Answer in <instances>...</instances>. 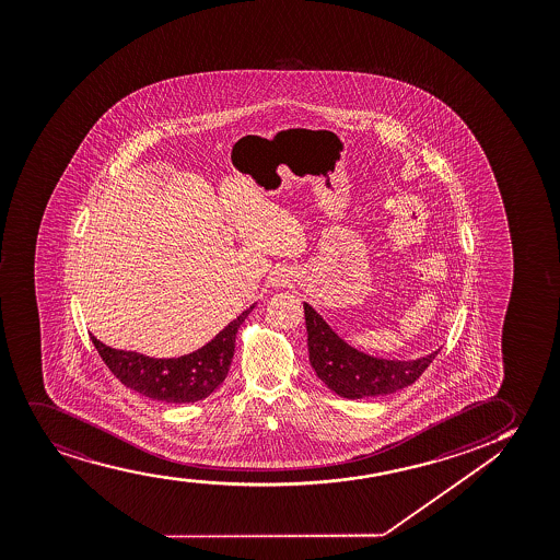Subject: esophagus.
<instances>
[{
	"mask_svg": "<svg viewBox=\"0 0 560 560\" xmlns=\"http://www.w3.org/2000/svg\"><path fill=\"white\" fill-rule=\"evenodd\" d=\"M289 271L279 270L276 271V276H273V281H271V283H273V287H277V289H281V287H287V284H289Z\"/></svg>",
	"mask_w": 560,
	"mask_h": 560,
	"instance_id": "obj_1",
	"label": "esophagus"
}]
</instances>
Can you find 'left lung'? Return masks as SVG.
<instances>
[{
    "label": "left lung",
    "instance_id": "1",
    "mask_svg": "<svg viewBox=\"0 0 560 560\" xmlns=\"http://www.w3.org/2000/svg\"><path fill=\"white\" fill-rule=\"evenodd\" d=\"M304 311L311 368L341 398L387 396L409 387L440 352L415 360L380 359L349 346L310 304H304Z\"/></svg>",
    "mask_w": 560,
    "mask_h": 560
}]
</instances>
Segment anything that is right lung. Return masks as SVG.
<instances>
[{"label":"right lung","mask_w":560,"mask_h":560,"mask_svg":"<svg viewBox=\"0 0 560 560\" xmlns=\"http://www.w3.org/2000/svg\"><path fill=\"white\" fill-rule=\"evenodd\" d=\"M253 310L255 304L224 326L209 343L175 359H154L139 352L118 351L92 334L91 338L107 368L126 387L151 400L190 404L208 398L226 380L234 359L235 334Z\"/></svg>","instance_id":"right-lung-1"}]
</instances>
